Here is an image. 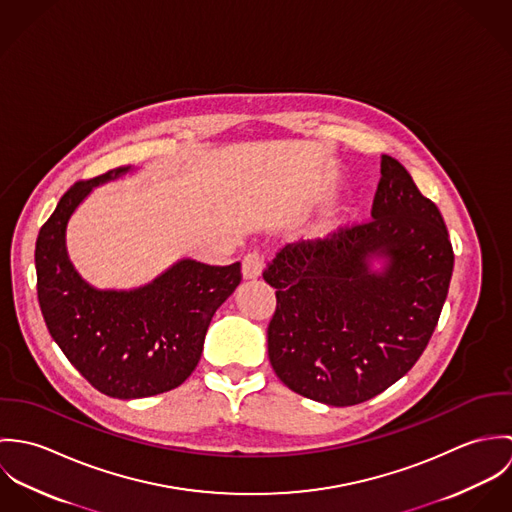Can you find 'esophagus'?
Returning a JSON list of instances; mask_svg holds the SVG:
<instances>
[{
	"label": "esophagus",
	"mask_w": 512,
	"mask_h": 512,
	"mask_svg": "<svg viewBox=\"0 0 512 512\" xmlns=\"http://www.w3.org/2000/svg\"><path fill=\"white\" fill-rule=\"evenodd\" d=\"M264 270V252L260 250H252L244 256L242 260V274L246 280H252V278H258Z\"/></svg>",
	"instance_id": "1"
}]
</instances>
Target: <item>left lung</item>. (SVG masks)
<instances>
[{
    "label": "left lung",
    "instance_id": "obj_1",
    "mask_svg": "<svg viewBox=\"0 0 512 512\" xmlns=\"http://www.w3.org/2000/svg\"><path fill=\"white\" fill-rule=\"evenodd\" d=\"M370 219L286 244L266 266L276 288L268 357L293 392L355 406L400 380L428 347L453 248L438 207L400 161L382 155ZM384 255L382 273L367 260Z\"/></svg>",
    "mask_w": 512,
    "mask_h": 512
}]
</instances>
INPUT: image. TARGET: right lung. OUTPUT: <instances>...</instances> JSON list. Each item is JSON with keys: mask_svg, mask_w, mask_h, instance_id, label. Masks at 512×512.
Wrapping results in <instances>:
<instances>
[{"mask_svg": "<svg viewBox=\"0 0 512 512\" xmlns=\"http://www.w3.org/2000/svg\"><path fill=\"white\" fill-rule=\"evenodd\" d=\"M128 171L124 165L76 181L35 244L37 297L51 337L96 390L122 400L183 384L201 359L215 311L242 280L240 262L181 260L140 290L90 288L67 256V222L92 187Z\"/></svg>", "mask_w": 512, "mask_h": 512, "instance_id": "add662e5", "label": "right lung"}]
</instances>
